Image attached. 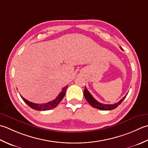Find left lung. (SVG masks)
I'll return each mask as SVG.
<instances>
[{
	"instance_id": "1",
	"label": "left lung",
	"mask_w": 148,
	"mask_h": 148,
	"mask_svg": "<svg viewBox=\"0 0 148 148\" xmlns=\"http://www.w3.org/2000/svg\"><path fill=\"white\" fill-rule=\"evenodd\" d=\"M120 49L123 50V49L121 47H120ZM84 96H85L86 100L88 101V103L91 105L92 107L98 108V109L102 110H110L114 109V108H116V107H118L119 105L121 103V102L124 100L126 95L128 94H126V95L124 97L121 99L119 102H117V103H114V104H110V105L103 104V103H99V102H98V101H96V99L92 97V96L91 95V93L88 91V90L87 89L86 87H85V89H84Z\"/></svg>"
}]
</instances>
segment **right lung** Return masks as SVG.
<instances>
[{"label":"right lung","mask_w":148,"mask_h":148,"mask_svg":"<svg viewBox=\"0 0 148 148\" xmlns=\"http://www.w3.org/2000/svg\"><path fill=\"white\" fill-rule=\"evenodd\" d=\"M68 87V85L65 86L64 87H63V89H62V91L60 92V94L58 95V96L55 99L52 100V101L48 102V103H32V102L29 101L28 100H27L26 99L22 97V96L20 95L21 98H22L23 100L25 102V103L27 104L29 106L32 108V109H34L36 110H50L52 109V108H55L57 106L62 99L64 98V96L66 94V89Z\"/></svg>","instance_id":"1"}]
</instances>
